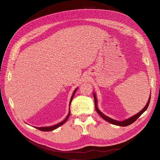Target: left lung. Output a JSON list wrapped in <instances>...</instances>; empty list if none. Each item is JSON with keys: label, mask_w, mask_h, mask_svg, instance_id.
<instances>
[{"label": "left lung", "mask_w": 160, "mask_h": 160, "mask_svg": "<svg viewBox=\"0 0 160 160\" xmlns=\"http://www.w3.org/2000/svg\"><path fill=\"white\" fill-rule=\"evenodd\" d=\"M93 96H94V100H95V109L97 111V112H98L100 115L101 117L103 119H105V121H107V122H109L110 123H112V124L116 125H119V126H122V127L128 126V125H129L130 124H132L134 122H135V121L137 120V119H138L140 117V116L142 115V114L144 112V111L148 109V106H149V104L150 98H151V95H150L146 105L145 106V108L142 111H140L137 114H135V115L132 116V117H131V118H128L127 119H125V120H123V121H117V120H115L113 119H111V118L108 117V116L105 115L102 112H101V111H100V110L98 108V101H97V98H96V95H95V93H93Z\"/></svg>", "instance_id": "left-lung-1"}]
</instances>
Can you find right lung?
<instances>
[{
	"mask_svg": "<svg viewBox=\"0 0 160 160\" xmlns=\"http://www.w3.org/2000/svg\"><path fill=\"white\" fill-rule=\"evenodd\" d=\"M77 88L74 91V92H73V93H72V97H71V100H70V103H69V107H70V105H71V101L72 100V98H73V97H74V95H75V92H76V91H77ZM70 109H69V114L67 115V116L66 117V118L62 121V122H60V123H57V124H56V125H52V126H50V127H41V128H38V127H35V128H37V129H39V130H41V131H42V132H50V131H52V130H54V129H57V128H58L59 127H60L61 125H62V124H64L66 122H67V120L68 119V118H69V115H70Z\"/></svg>",
	"mask_w": 160,
	"mask_h": 160,
	"instance_id": "obj_1",
	"label": "right lung"
}]
</instances>
